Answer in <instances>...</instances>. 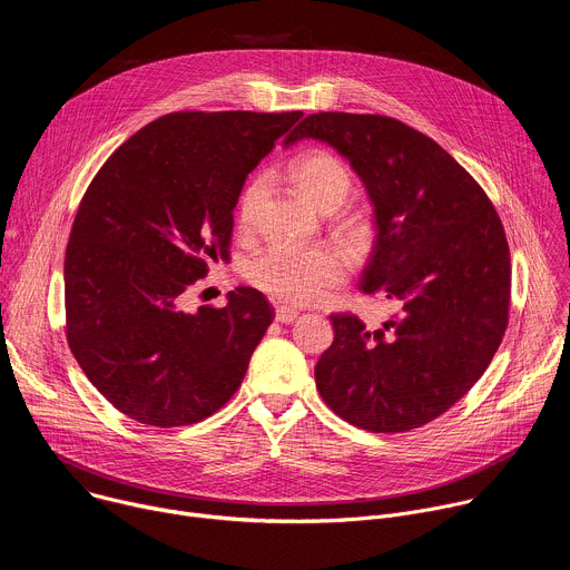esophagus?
<instances>
[{
  "label": "esophagus",
  "instance_id": "obj_1",
  "mask_svg": "<svg viewBox=\"0 0 570 570\" xmlns=\"http://www.w3.org/2000/svg\"><path fill=\"white\" fill-rule=\"evenodd\" d=\"M295 317H297V308H293V306H277L275 308V320L282 322V324H288Z\"/></svg>",
  "mask_w": 570,
  "mask_h": 570
}]
</instances>
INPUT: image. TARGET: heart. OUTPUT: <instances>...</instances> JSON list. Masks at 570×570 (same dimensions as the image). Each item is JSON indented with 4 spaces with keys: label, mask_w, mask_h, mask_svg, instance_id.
<instances>
[{
    "label": "heart",
    "mask_w": 570,
    "mask_h": 570,
    "mask_svg": "<svg viewBox=\"0 0 570 570\" xmlns=\"http://www.w3.org/2000/svg\"><path fill=\"white\" fill-rule=\"evenodd\" d=\"M291 180L299 194L320 212H336L352 194L350 169L343 159L327 150H313L295 159V165L291 167ZM262 196L264 185L259 180L243 191L238 203L240 227L253 225ZM345 229L354 243H365L370 238V229L358 220H350ZM347 273L350 268L343 253L327 246H273L259 253L246 266L248 282L282 304L320 302L334 288L345 284Z\"/></svg>",
    "instance_id": "heart-1"
}]
</instances>
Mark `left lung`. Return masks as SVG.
Instances as JSON below:
<instances>
[{
	"label": "left lung",
	"instance_id": "8db88e82",
	"mask_svg": "<svg viewBox=\"0 0 570 570\" xmlns=\"http://www.w3.org/2000/svg\"><path fill=\"white\" fill-rule=\"evenodd\" d=\"M322 139L350 159L374 205L376 240L361 291L396 304L383 327L332 313L315 385L372 433L420 429L492 363L510 322L512 266L484 189L431 137L383 115L317 112L284 139Z\"/></svg>",
	"mask_w": 570,
	"mask_h": 570
}]
</instances>
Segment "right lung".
Listing matches in <instances>:
<instances>
[{"instance_id": "obj_1", "label": "right lung", "mask_w": 570, "mask_h": 570, "mask_svg": "<svg viewBox=\"0 0 570 570\" xmlns=\"http://www.w3.org/2000/svg\"><path fill=\"white\" fill-rule=\"evenodd\" d=\"M302 117L171 112L126 139L80 198L65 253V334L90 383L126 417L174 429L207 420L246 376L275 308L238 286L185 308L229 259L248 174Z\"/></svg>"}]
</instances>
